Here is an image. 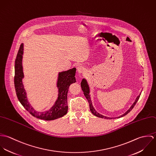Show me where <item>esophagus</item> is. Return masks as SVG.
Segmentation results:
<instances>
[{
  "label": "esophagus",
  "mask_w": 156,
  "mask_h": 156,
  "mask_svg": "<svg viewBox=\"0 0 156 156\" xmlns=\"http://www.w3.org/2000/svg\"><path fill=\"white\" fill-rule=\"evenodd\" d=\"M85 71V68L83 66H79L77 67V71L78 73H82L83 71Z\"/></svg>",
  "instance_id": "esophagus-1"
}]
</instances>
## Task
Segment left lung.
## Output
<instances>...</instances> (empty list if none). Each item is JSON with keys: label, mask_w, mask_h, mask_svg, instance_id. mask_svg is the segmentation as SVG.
<instances>
[{"label": "left lung", "mask_w": 156, "mask_h": 156, "mask_svg": "<svg viewBox=\"0 0 156 156\" xmlns=\"http://www.w3.org/2000/svg\"><path fill=\"white\" fill-rule=\"evenodd\" d=\"M81 87H82V90L83 91V93H84V95H85V96L86 97V98H87V99L88 100V103H89V108H90V111H91V112L94 115H95L96 116H97V117H99V118H105V119H112L111 118H108V117H106V116H103V115H100V114H99L98 113H97V112L95 111V110H94V108H93V106H92V103H91V101H90V96H89V87H88V84H87V81H86V80H85V79H83L82 80V82H81ZM140 94L136 98V101H134V103L133 104V105L132 106V107L129 109V110L128 111L126 112L124 115H121V116H119V117H118V118H121V117H122V116H125V115H126L127 113H129L131 111L132 109H133V108H134V106H135V105L136 104V103L137 102V101H138V100L139 99V97H140ZM113 119V118H112Z\"/></svg>", "instance_id": "obj_1"}]
</instances>
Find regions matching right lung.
<instances>
[{
    "label": "right lung",
    "mask_w": 156,
    "mask_h": 156,
    "mask_svg": "<svg viewBox=\"0 0 156 156\" xmlns=\"http://www.w3.org/2000/svg\"><path fill=\"white\" fill-rule=\"evenodd\" d=\"M23 53V44H21L15 61V76L14 86L16 94L19 101L23 106L32 116L46 121L53 120L64 116L68 111L67 93L71 84L75 83V74L76 69L73 68L67 71L59 73L58 81L59 94L55 105L48 111L39 113L34 110L27 100L25 90L23 88L22 79L24 77L23 73L22 57Z\"/></svg>",
    "instance_id": "add662e5"
}]
</instances>
